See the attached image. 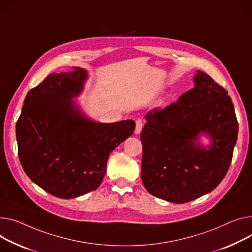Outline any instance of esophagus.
<instances>
[{
  "label": "esophagus",
  "mask_w": 252,
  "mask_h": 252,
  "mask_svg": "<svg viewBox=\"0 0 252 252\" xmlns=\"http://www.w3.org/2000/svg\"><path fill=\"white\" fill-rule=\"evenodd\" d=\"M143 128V122L141 120L136 121V128H135V133L136 135H139V133L142 131Z\"/></svg>",
  "instance_id": "esophagus-1"
}]
</instances>
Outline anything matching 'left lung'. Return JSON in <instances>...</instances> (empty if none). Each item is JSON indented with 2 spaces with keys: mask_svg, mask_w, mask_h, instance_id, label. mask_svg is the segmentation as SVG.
Masks as SVG:
<instances>
[{
  "mask_svg": "<svg viewBox=\"0 0 252 252\" xmlns=\"http://www.w3.org/2000/svg\"><path fill=\"white\" fill-rule=\"evenodd\" d=\"M194 87L176 102L149 111L141 132L142 180L156 197L184 204L215 189L225 177L238 123L228 92L196 71ZM210 139L207 146L199 138Z\"/></svg>",
  "mask_w": 252,
  "mask_h": 252,
  "instance_id": "obj_1",
  "label": "left lung"
}]
</instances>
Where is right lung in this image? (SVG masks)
<instances>
[{"mask_svg":"<svg viewBox=\"0 0 252 252\" xmlns=\"http://www.w3.org/2000/svg\"><path fill=\"white\" fill-rule=\"evenodd\" d=\"M88 73L82 68L49 74L31 89L16 124L22 168L48 193L74 198L98 189L112 151L132 135L131 120L104 124L75 101Z\"/></svg>","mask_w":252,"mask_h":252,"instance_id":"right-lung-1","label":"right lung"}]
</instances>
